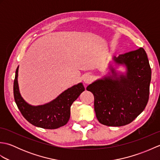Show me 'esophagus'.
<instances>
[{"instance_id":"1","label":"esophagus","mask_w":160,"mask_h":160,"mask_svg":"<svg viewBox=\"0 0 160 160\" xmlns=\"http://www.w3.org/2000/svg\"><path fill=\"white\" fill-rule=\"evenodd\" d=\"M83 80L85 84H89L91 82V81L93 80V77L89 74H86L84 75L83 77Z\"/></svg>"}]
</instances>
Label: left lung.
Wrapping results in <instances>:
<instances>
[{
  "mask_svg": "<svg viewBox=\"0 0 160 160\" xmlns=\"http://www.w3.org/2000/svg\"><path fill=\"white\" fill-rule=\"evenodd\" d=\"M111 63L108 75L90 84L87 90L94 96V109L100 123L121 127L133 121L147 106L151 69L143 48L113 56ZM119 66L125 67V72L116 70Z\"/></svg>",
  "mask_w": 160,
  "mask_h": 160,
  "instance_id": "8db88e82",
  "label": "left lung"
}]
</instances>
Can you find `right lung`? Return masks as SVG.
<instances>
[{
	"instance_id": "1",
	"label": "right lung",
	"mask_w": 160,
	"mask_h": 160,
	"mask_svg": "<svg viewBox=\"0 0 160 160\" xmlns=\"http://www.w3.org/2000/svg\"><path fill=\"white\" fill-rule=\"evenodd\" d=\"M18 67L16 71L13 82V96L17 107L23 117L37 127L55 129L65 125L71 115V106L84 91L82 82L68 88L55 99L38 106L28 104L20 95L18 82Z\"/></svg>"
}]
</instances>
